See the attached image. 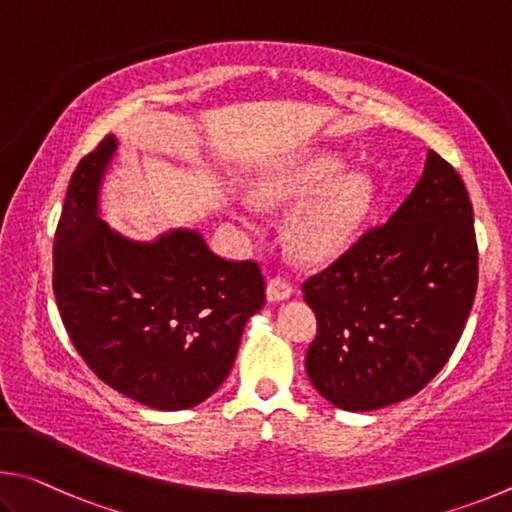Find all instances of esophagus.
Instances as JSON below:
<instances>
[{
	"instance_id": "34e87169",
	"label": "esophagus",
	"mask_w": 512,
	"mask_h": 512,
	"mask_svg": "<svg viewBox=\"0 0 512 512\" xmlns=\"http://www.w3.org/2000/svg\"><path fill=\"white\" fill-rule=\"evenodd\" d=\"M294 294L292 283L288 279H283V276H274V279L267 281V301H285L290 299Z\"/></svg>"
}]
</instances>
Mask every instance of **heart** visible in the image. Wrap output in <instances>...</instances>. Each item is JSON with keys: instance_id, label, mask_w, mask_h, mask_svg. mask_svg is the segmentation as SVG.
Listing matches in <instances>:
<instances>
[{"instance_id": "obj_1", "label": "heart", "mask_w": 512, "mask_h": 512, "mask_svg": "<svg viewBox=\"0 0 512 512\" xmlns=\"http://www.w3.org/2000/svg\"><path fill=\"white\" fill-rule=\"evenodd\" d=\"M344 159L317 155L270 179L261 188L267 204H301L290 236L306 261H326L351 245L375 202V182L364 170L344 173Z\"/></svg>"}]
</instances>
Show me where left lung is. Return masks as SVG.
I'll use <instances>...</instances> for the list:
<instances>
[{
	"mask_svg": "<svg viewBox=\"0 0 512 512\" xmlns=\"http://www.w3.org/2000/svg\"><path fill=\"white\" fill-rule=\"evenodd\" d=\"M477 281L468 191L429 150L423 177L387 224L303 283L317 317L306 355L312 387L346 411L411 398L450 360Z\"/></svg>",
	"mask_w": 512,
	"mask_h": 512,
	"instance_id": "obj_1",
	"label": "left lung"
}]
</instances>
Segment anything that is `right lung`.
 Instances as JSON below:
<instances>
[{
	"label": "right lung",
	"instance_id": "1",
	"mask_svg": "<svg viewBox=\"0 0 512 512\" xmlns=\"http://www.w3.org/2000/svg\"><path fill=\"white\" fill-rule=\"evenodd\" d=\"M114 134L76 166L53 240V294L76 351L98 378L141 405L204 402L236 360L242 330L265 303L254 261L215 256L197 229L150 242L98 215Z\"/></svg>",
	"mask_w": 512,
	"mask_h": 512
}]
</instances>
